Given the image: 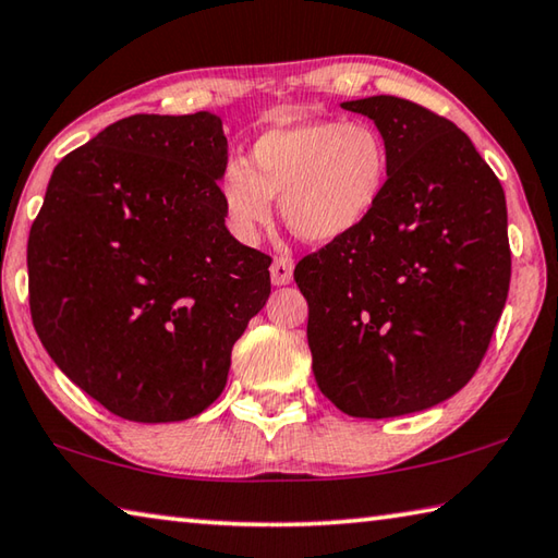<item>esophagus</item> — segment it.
Listing matches in <instances>:
<instances>
[{
  "instance_id": "34e87169",
  "label": "esophagus",
  "mask_w": 558,
  "mask_h": 558,
  "mask_svg": "<svg viewBox=\"0 0 558 558\" xmlns=\"http://www.w3.org/2000/svg\"><path fill=\"white\" fill-rule=\"evenodd\" d=\"M292 270H295L292 260L288 256H278L270 266L272 286H288V282H292Z\"/></svg>"
}]
</instances>
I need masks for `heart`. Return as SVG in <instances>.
<instances>
[{
  "label": "heart",
  "mask_w": 558,
  "mask_h": 558,
  "mask_svg": "<svg viewBox=\"0 0 558 558\" xmlns=\"http://www.w3.org/2000/svg\"><path fill=\"white\" fill-rule=\"evenodd\" d=\"M390 178L383 136L363 121H290L253 141L219 178L227 225L253 244L280 195L286 225L312 244L353 234L378 209Z\"/></svg>",
  "instance_id": "heart-1"
}]
</instances>
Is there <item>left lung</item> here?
<instances>
[{
  "mask_svg": "<svg viewBox=\"0 0 558 558\" xmlns=\"http://www.w3.org/2000/svg\"><path fill=\"white\" fill-rule=\"evenodd\" d=\"M341 107L376 121L390 178L366 225L295 266L312 371L351 417H400L478 371L510 290L508 207L453 121L392 95Z\"/></svg>",
  "mask_w": 558,
  "mask_h": 558,
  "instance_id": "left-lung-1",
  "label": "left lung"
}]
</instances>
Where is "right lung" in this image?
I'll return each mask as SVG.
<instances>
[{
    "instance_id": "right-lung-1",
    "label": "right lung",
    "mask_w": 558,
    "mask_h": 558,
    "mask_svg": "<svg viewBox=\"0 0 558 558\" xmlns=\"http://www.w3.org/2000/svg\"><path fill=\"white\" fill-rule=\"evenodd\" d=\"M225 166L217 114H134L50 175L26 248L32 319L56 366L117 417L207 410L270 295V256L225 225Z\"/></svg>"
}]
</instances>
